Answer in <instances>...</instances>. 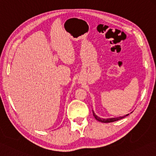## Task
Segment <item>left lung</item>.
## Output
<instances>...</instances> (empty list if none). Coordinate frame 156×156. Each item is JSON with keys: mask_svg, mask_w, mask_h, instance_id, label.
<instances>
[{"mask_svg": "<svg viewBox=\"0 0 156 156\" xmlns=\"http://www.w3.org/2000/svg\"><path fill=\"white\" fill-rule=\"evenodd\" d=\"M92 113H93V116L95 118V119L97 120L99 122H114V121H119L120 119H122L125 118V116H127L129 115V114H127V115H125L123 116H119V117H117V118H110V119H102V118H100L99 116H97L95 113L94 112V111L92 110Z\"/></svg>", "mask_w": 156, "mask_h": 156, "instance_id": "obj_1", "label": "left lung"}]
</instances>
